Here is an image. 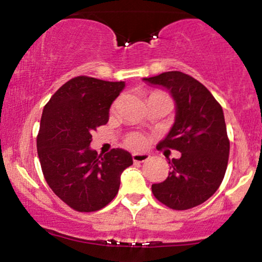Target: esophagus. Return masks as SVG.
Wrapping results in <instances>:
<instances>
[{"label": "esophagus", "instance_id": "34e87169", "mask_svg": "<svg viewBox=\"0 0 262 262\" xmlns=\"http://www.w3.org/2000/svg\"><path fill=\"white\" fill-rule=\"evenodd\" d=\"M150 158L148 153H132V159L135 163H143L147 162Z\"/></svg>", "mask_w": 262, "mask_h": 262}]
</instances>
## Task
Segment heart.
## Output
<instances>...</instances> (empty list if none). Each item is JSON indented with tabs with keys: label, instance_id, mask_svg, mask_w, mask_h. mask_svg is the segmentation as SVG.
Here are the masks:
<instances>
[{
	"label": "heart",
	"instance_id": "1",
	"mask_svg": "<svg viewBox=\"0 0 262 262\" xmlns=\"http://www.w3.org/2000/svg\"><path fill=\"white\" fill-rule=\"evenodd\" d=\"M127 143L134 148H141L144 144V138L141 135H131L127 138Z\"/></svg>",
	"mask_w": 262,
	"mask_h": 262
}]
</instances>
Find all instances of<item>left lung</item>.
<instances>
[{
  "label": "left lung",
  "mask_w": 262,
  "mask_h": 262,
  "mask_svg": "<svg viewBox=\"0 0 262 262\" xmlns=\"http://www.w3.org/2000/svg\"><path fill=\"white\" fill-rule=\"evenodd\" d=\"M167 89L175 101V120L157 148L177 149L169 159L170 171L163 183L153 184L158 201L173 210L204 204L217 191L227 170L229 140L222 106L198 79L179 71L142 78Z\"/></svg>",
  "instance_id": "1"
}]
</instances>
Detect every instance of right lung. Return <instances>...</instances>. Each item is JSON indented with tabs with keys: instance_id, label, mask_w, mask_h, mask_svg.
<instances>
[{
	"instance_id": "right-lung-1",
	"label": "right lung",
	"mask_w": 262,
	"mask_h": 262,
	"mask_svg": "<svg viewBox=\"0 0 262 262\" xmlns=\"http://www.w3.org/2000/svg\"><path fill=\"white\" fill-rule=\"evenodd\" d=\"M125 82L79 76L70 79L44 106L36 138L42 174L51 190L73 210L93 212L115 198L132 156L114 148L104 157L91 148L92 134L109 120Z\"/></svg>"
}]
</instances>
